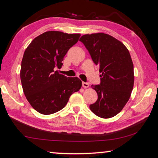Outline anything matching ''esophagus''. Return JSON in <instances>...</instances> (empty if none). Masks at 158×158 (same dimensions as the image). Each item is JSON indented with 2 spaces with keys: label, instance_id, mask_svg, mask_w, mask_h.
<instances>
[{
  "label": "esophagus",
  "instance_id": "1",
  "mask_svg": "<svg viewBox=\"0 0 158 158\" xmlns=\"http://www.w3.org/2000/svg\"><path fill=\"white\" fill-rule=\"evenodd\" d=\"M82 86L84 88V89H87V88L89 87V84L86 82H83L82 83Z\"/></svg>",
  "mask_w": 158,
  "mask_h": 158
}]
</instances>
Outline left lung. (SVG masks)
Returning a JSON list of instances; mask_svg holds the SVG:
<instances>
[{
	"label": "left lung",
	"mask_w": 158,
	"mask_h": 158,
	"mask_svg": "<svg viewBox=\"0 0 158 158\" xmlns=\"http://www.w3.org/2000/svg\"><path fill=\"white\" fill-rule=\"evenodd\" d=\"M100 68V85H91L98 100L90 105L93 114L102 118L114 117L130 98L135 75L130 52L121 41L103 33L84 35L79 39Z\"/></svg>",
	"instance_id": "obj_1"
}]
</instances>
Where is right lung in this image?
Listing matches in <instances>:
<instances>
[{
    "label": "right lung",
    "instance_id": "add662e5",
    "mask_svg": "<svg viewBox=\"0 0 158 158\" xmlns=\"http://www.w3.org/2000/svg\"><path fill=\"white\" fill-rule=\"evenodd\" d=\"M80 35L47 31L26 49L21 65V85L28 102L39 113L49 115L61 110L71 95L81 89L78 77L67 78L56 70L61 68L64 56Z\"/></svg>",
    "mask_w": 158,
    "mask_h": 158
}]
</instances>
